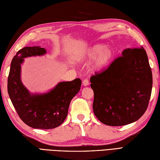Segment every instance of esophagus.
I'll return each mask as SVG.
<instances>
[{
	"instance_id": "esophagus-1",
	"label": "esophagus",
	"mask_w": 160,
	"mask_h": 160,
	"mask_svg": "<svg viewBox=\"0 0 160 160\" xmlns=\"http://www.w3.org/2000/svg\"><path fill=\"white\" fill-rule=\"evenodd\" d=\"M89 84V83L88 79H85L83 80V85L84 86H87V85H88Z\"/></svg>"
}]
</instances>
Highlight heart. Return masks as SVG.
Returning <instances> with one entry per match:
<instances>
[{
  "mask_svg": "<svg viewBox=\"0 0 160 160\" xmlns=\"http://www.w3.org/2000/svg\"><path fill=\"white\" fill-rule=\"evenodd\" d=\"M114 51L110 47L106 45L97 44L91 46L77 55V59L79 61H88L93 58L92 67L96 70H100L106 67L113 58Z\"/></svg>",
  "mask_w": 160,
  "mask_h": 160,
  "instance_id": "obj_1",
  "label": "heart"
}]
</instances>
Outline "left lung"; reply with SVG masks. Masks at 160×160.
<instances>
[{
	"label": "left lung",
	"instance_id": "left-lung-1",
	"mask_svg": "<svg viewBox=\"0 0 160 160\" xmlns=\"http://www.w3.org/2000/svg\"><path fill=\"white\" fill-rule=\"evenodd\" d=\"M93 110L108 126H123L139 120L152 94L153 78L146 51L127 48L106 70L91 77Z\"/></svg>",
	"mask_w": 160,
	"mask_h": 160
}]
</instances>
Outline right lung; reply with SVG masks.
I'll return each instance as SVG.
<instances>
[{"mask_svg": "<svg viewBox=\"0 0 160 160\" xmlns=\"http://www.w3.org/2000/svg\"><path fill=\"white\" fill-rule=\"evenodd\" d=\"M46 50L40 46L24 47L12 58L8 77L7 89L19 118L29 127L51 129L60 126L65 120L70 102L79 92L81 80L60 82L49 92L32 94L21 80L23 58L42 56Z\"/></svg>", "mask_w": 160, "mask_h": 160, "instance_id": "right-lung-1", "label": "right lung"}]
</instances>
